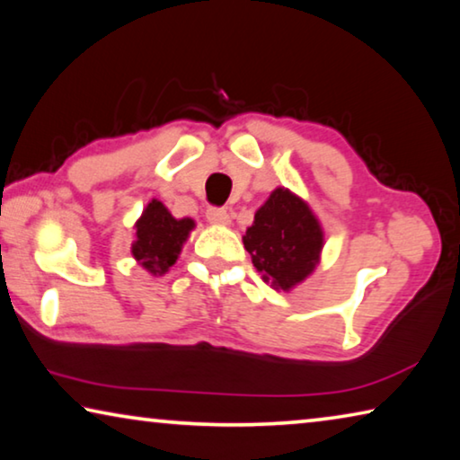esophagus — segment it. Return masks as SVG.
I'll return each mask as SVG.
<instances>
[{
    "instance_id": "obj_1",
    "label": "esophagus",
    "mask_w": 460,
    "mask_h": 460,
    "mask_svg": "<svg viewBox=\"0 0 460 460\" xmlns=\"http://www.w3.org/2000/svg\"><path fill=\"white\" fill-rule=\"evenodd\" d=\"M207 221L211 225H229L231 223V217L229 213L225 211V208H208L207 211Z\"/></svg>"
}]
</instances>
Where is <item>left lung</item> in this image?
I'll return each mask as SVG.
<instances>
[{"instance_id":"left-lung-1","label":"left lung","mask_w":460,"mask_h":460,"mask_svg":"<svg viewBox=\"0 0 460 460\" xmlns=\"http://www.w3.org/2000/svg\"><path fill=\"white\" fill-rule=\"evenodd\" d=\"M243 245L263 282L276 290L290 292L321 261L324 231L305 199L278 186L255 211Z\"/></svg>"}]
</instances>
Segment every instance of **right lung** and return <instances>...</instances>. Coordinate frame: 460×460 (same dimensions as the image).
I'll list each match as a JSON object with an SVG mask.
<instances>
[{
    "instance_id": "add662e5",
    "label": "right lung",
    "mask_w": 460,
    "mask_h": 460,
    "mask_svg": "<svg viewBox=\"0 0 460 460\" xmlns=\"http://www.w3.org/2000/svg\"><path fill=\"white\" fill-rule=\"evenodd\" d=\"M194 227L197 223L189 217L176 219L160 200L152 199L142 217L136 221V241L131 243V255L147 274L155 278L164 276L176 263Z\"/></svg>"
}]
</instances>
